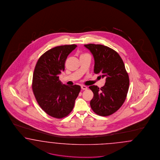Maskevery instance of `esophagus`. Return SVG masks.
Wrapping results in <instances>:
<instances>
[{
	"instance_id": "1",
	"label": "esophagus",
	"mask_w": 160,
	"mask_h": 160,
	"mask_svg": "<svg viewBox=\"0 0 160 160\" xmlns=\"http://www.w3.org/2000/svg\"><path fill=\"white\" fill-rule=\"evenodd\" d=\"M81 88L82 90H87V86H85V85H81Z\"/></svg>"
}]
</instances>
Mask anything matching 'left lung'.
Listing matches in <instances>:
<instances>
[{"mask_svg":"<svg viewBox=\"0 0 160 160\" xmlns=\"http://www.w3.org/2000/svg\"><path fill=\"white\" fill-rule=\"evenodd\" d=\"M94 59V72L106 78L104 86L89 87L94 94L91 100L92 111L100 116L111 115L124 103L129 87L125 65L118 53L103 45H84Z\"/></svg>","mask_w":160,"mask_h":160,"instance_id":"obj_1","label":"left lung"}]
</instances>
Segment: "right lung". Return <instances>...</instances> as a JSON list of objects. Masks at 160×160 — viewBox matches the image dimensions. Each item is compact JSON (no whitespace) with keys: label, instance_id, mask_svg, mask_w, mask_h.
I'll return each instance as SVG.
<instances>
[{"label":"right lung","instance_id":"right-lung-1","mask_svg":"<svg viewBox=\"0 0 160 160\" xmlns=\"http://www.w3.org/2000/svg\"><path fill=\"white\" fill-rule=\"evenodd\" d=\"M77 47L66 45L51 49L39 58L35 66L32 82L35 98L42 109L54 118L69 114L81 90L79 85H67L59 81L67 57Z\"/></svg>","mask_w":160,"mask_h":160}]
</instances>
